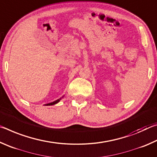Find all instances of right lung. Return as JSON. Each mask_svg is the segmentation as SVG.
<instances>
[{"label": "right lung", "mask_w": 157, "mask_h": 157, "mask_svg": "<svg viewBox=\"0 0 157 157\" xmlns=\"http://www.w3.org/2000/svg\"><path fill=\"white\" fill-rule=\"evenodd\" d=\"M62 100V98H60L59 99H57V100H55V101H54V102H50V103H48V104H46L45 105V106H51V105H56L57 103H58L59 102V101Z\"/></svg>", "instance_id": "1"}]
</instances>
